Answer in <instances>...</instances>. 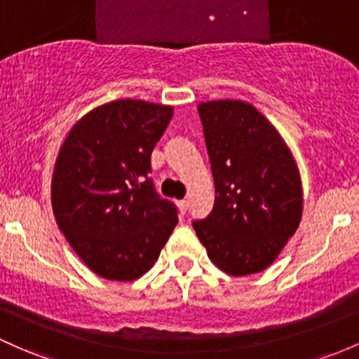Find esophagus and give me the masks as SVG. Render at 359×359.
Segmentation results:
<instances>
[{"label":"esophagus","mask_w":359,"mask_h":359,"mask_svg":"<svg viewBox=\"0 0 359 359\" xmlns=\"http://www.w3.org/2000/svg\"><path fill=\"white\" fill-rule=\"evenodd\" d=\"M178 209L181 214H187V209H188V202L187 200H180L178 202Z\"/></svg>","instance_id":"obj_1"}]
</instances>
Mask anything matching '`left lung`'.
<instances>
[{
	"instance_id": "obj_1",
	"label": "left lung",
	"mask_w": 359,
	"mask_h": 359,
	"mask_svg": "<svg viewBox=\"0 0 359 359\" xmlns=\"http://www.w3.org/2000/svg\"><path fill=\"white\" fill-rule=\"evenodd\" d=\"M215 184L214 209L194 229L207 255L234 277L265 271L298 229L299 169L257 107L243 101L198 104Z\"/></svg>"
}]
</instances>
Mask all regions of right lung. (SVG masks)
<instances>
[{"label":"right lung","mask_w":359,"mask_h":359,"mask_svg":"<svg viewBox=\"0 0 359 359\" xmlns=\"http://www.w3.org/2000/svg\"><path fill=\"white\" fill-rule=\"evenodd\" d=\"M171 118V106L119 99L80 118L61 145L53 212L76 255L104 279L144 276L178 224L176 207L149 178Z\"/></svg>","instance_id":"obj_1"}]
</instances>
